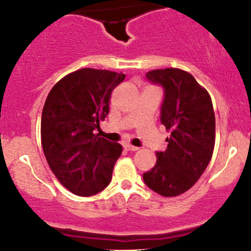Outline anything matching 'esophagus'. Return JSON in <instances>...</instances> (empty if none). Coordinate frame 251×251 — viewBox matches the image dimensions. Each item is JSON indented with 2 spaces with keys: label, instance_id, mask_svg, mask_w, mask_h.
I'll list each match as a JSON object with an SVG mask.
<instances>
[{
  "label": "esophagus",
  "instance_id": "esophagus-1",
  "mask_svg": "<svg viewBox=\"0 0 251 251\" xmlns=\"http://www.w3.org/2000/svg\"><path fill=\"white\" fill-rule=\"evenodd\" d=\"M124 149L128 152H134V151H138V149L139 148H137V146H132L129 145V144H125V145H124Z\"/></svg>",
  "mask_w": 251,
  "mask_h": 251
}]
</instances>
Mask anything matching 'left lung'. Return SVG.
Listing matches in <instances>:
<instances>
[{"label": "left lung", "instance_id": "1", "mask_svg": "<svg viewBox=\"0 0 251 251\" xmlns=\"http://www.w3.org/2000/svg\"><path fill=\"white\" fill-rule=\"evenodd\" d=\"M146 79L163 88L160 123L170 132L168 148L155 152L157 163L143 175L152 191L184 194L205 171L215 146V113L209 93L191 74L178 68L155 70Z\"/></svg>", "mask_w": 251, "mask_h": 251}]
</instances>
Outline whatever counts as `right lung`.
I'll use <instances>...</instances> for the list:
<instances>
[{
    "label": "right lung",
    "instance_id": "1",
    "mask_svg": "<svg viewBox=\"0 0 251 251\" xmlns=\"http://www.w3.org/2000/svg\"><path fill=\"white\" fill-rule=\"evenodd\" d=\"M125 74L82 68L50 89L41 117L43 153L55 177L74 195L93 196L112 179L120 144L96 134L109 112L111 93Z\"/></svg>",
    "mask_w": 251,
    "mask_h": 251
}]
</instances>
